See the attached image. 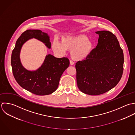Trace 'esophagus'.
Wrapping results in <instances>:
<instances>
[{
	"instance_id": "esophagus-1",
	"label": "esophagus",
	"mask_w": 135,
	"mask_h": 135,
	"mask_svg": "<svg viewBox=\"0 0 135 135\" xmlns=\"http://www.w3.org/2000/svg\"><path fill=\"white\" fill-rule=\"evenodd\" d=\"M74 62L72 60H70V65H74Z\"/></svg>"
}]
</instances>
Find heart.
<instances>
[{"label": "heart", "instance_id": "heart-1", "mask_svg": "<svg viewBox=\"0 0 135 135\" xmlns=\"http://www.w3.org/2000/svg\"><path fill=\"white\" fill-rule=\"evenodd\" d=\"M93 47L92 42L83 34L77 35H64L61 43L55 39L52 44L54 52L64 54L67 50H70L71 57L75 60L80 61L87 58L91 54Z\"/></svg>", "mask_w": 135, "mask_h": 135}]
</instances>
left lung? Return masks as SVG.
Listing matches in <instances>:
<instances>
[{
	"mask_svg": "<svg viewBox=\"0 0 135 135\" xmlns=\"http://www.w3.org/2000/svg\"><path fill=\"white\" fill-rule=\"evenodd\" d=\"M98 43L84 60L76 64L77 83L82 92L97 95L115 87L123 72L124 54L116 36L99 31Z\"/></svg>",
	"mask_w": 135,
	"mask_h": 135,
	"instance_id": "obj_1",
	"label": "left lung"
}]
</instances>
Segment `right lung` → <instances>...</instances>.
I'll list each match as a JSON object with an SVG mask.
<instances>
[{
	"mask_svg": "<svg viewBox=\"0 0 135 135\" xmlns=\"http://www.w3.org/2000/svg\"><path fill=\"white\" fill-rule=\"evenodd\" d=\"M33 38L40 41L48 49H51L50 36L47 33L40 30L26 31L17 40L12 52V73L16 80L23 89L36 95H49L57 89L62 73L69 66V60L66 57L56 58L48 54L37 69L27 70L22 65L20 55L23 45Z\"/></svg>",
	"mask_w": 135,
	"mask_h": 135,
	"instance_id": "add662e5",
	"label": "right lung"
}]
</instances>
